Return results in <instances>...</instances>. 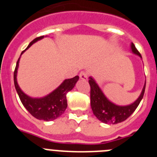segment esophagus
Wrapping results in <instances>:
<instances>
[{"mask_svg": "<svg viewBox=\"0 0 157 157\" xmlns=\"http://www.w3.org/2000/svg\"><path fill=\"white\" fill-rule=\"evenodd\" d=\"M79 77L82 80H86L88 78V74L86 71H81L79 74Z\"/></svg>", "mask_w": 157, "mask_h": 157, "instance_id": "esophagus-1", "label": "esophagus"}]
</instances>
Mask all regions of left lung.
<instances>
[{
	"instance_id": "left-lung-1",
	"label": "left lung",
	"mask_w": 157,
	"mask_h": 157,
	"mask_svg": "<svg viewBox=\"0 0 157 157\" xmlns=\"http://www.w3.org/2000/svg\"><path fill=\"white\" fill-rule=\"evenodd\" d=\"M130 48L133 53L141 58V54L137 50L134 43H131ZM89 78V83L90 86L91 109L94 116L100 121L107 124H116L127 120L138 108L145 94V83L141 94L134 103L124 106L117 105L112 103V101L106 98V96L102 92L98 83L96 82L92 77H90Z\"/></svg>"
}]
</instances>
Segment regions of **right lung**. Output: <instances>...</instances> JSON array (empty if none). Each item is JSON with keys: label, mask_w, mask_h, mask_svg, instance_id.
<instances>
[{"label": "right lung", "mask_w": 157, "mask_h": 157, "mask_svg": "<svg viewBox=\"0 0 157 157\" xmlns=\"http://www.w3.org/2000/svg\"><path fill=\"white\" fill-rule=\"evenodd\" d=\"M44 36L36 37L29 44L27 48L23 51L21 53H23L25 51L28 49L36 41L42 39ZM20 55V56H21ZM19 59L16 63V69L14 71V84L17 91V94L19 97L23 106L26 108L27 111L30 112L32 116L39 120L44 121H51L57 119L58 117L63 114L67 107V94L74 88L76 82H78L79 77L75 76L72 78L65 79L63 82L52 92L48 95L40 98H34L23 93L20 87L19 86L17 82V71L19 67Z\"/></svg>", "instance_id": "right-lung-1"}]
</instances>
